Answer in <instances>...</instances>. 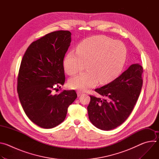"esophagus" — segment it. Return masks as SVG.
Segmentation results:
<instances>
[{
	"instance_id": "34e87169",
	"label": "esophagus",
	"mask_w": 159,
	"mask_h": 159,
	"mask_svg": "<svg viewBox=\"0 0 159 159\" xmlns=\"http://www.w3.org/2000/svg\"><path fill=\"white\" fill-rule=\"evenodd\" d=\"M77 94L78 97H79V96H80L82 94V93L80 92V91H77Z\"/></svg>"
}]
</instances>
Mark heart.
Instances as JSON below:
<instances>
[{"instance_id":"1","label":"heart","mask_w":159,"mask_h":159,"mask_svg":"<svg viewBox=\"0 0 159 159\" xmlns=\"http://www.w3.org/2000/svg\"><path fill=\"white\" fill-rule=\"evenodd\" d=\"M126 58V48L120 41L104 35L90 37L82 41L77 52H69L63 61L65 72L75 75L87 67L88 70L70 79L73 89L86 90L99 80L102 84L115 80L121 74Z\"/></svg>"}]
</instances>
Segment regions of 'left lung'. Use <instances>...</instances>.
<instances>
[{"instance_id": "8db88e82", "label": "left lung", "mask_w": 159, "mask_h": 159, "mask_svg": "<svg viewBox=\"0 0 159 159\" xmlns=\"http://www.w3.org/2000/svg\"><path fill=\"white\" fill-rule=\"evenodd\" d=\"M142 73L140 64H133L115 80L95 89L103 99L90 96L88 115L94 126L102 130H111L128 118L141 92Z\"/></svg>"}]
</instances>
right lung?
Here are the masks:
<instances>
[{
	"label": "right lung",
	"instance_id": "right-lung-1",
	"mask_svg": "<svg viewBox=\"0 0 159 159\" xmlns=\"http://www.w3.org/2000/svg\"><path fill=\"white\" fill-rule=\"evenodd\" d=\"M71 33L57 31L33 42L22 59L17 93L28 118L46 129L65 119L69 106L77 97L74 90L57 92L65 83L63 58L71 42Z\"/></svg>",
	"mask_w": 159,
	"mask_h": 159
}]
</instances>
